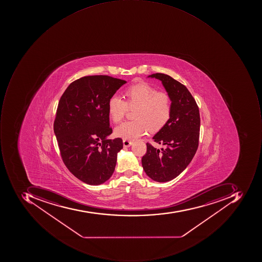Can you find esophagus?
Listing matches in <instances>:
<instances>
[{"instance_id":"34e87169","label":"esophagus","mask_w":262,"mask_h":262,"mask_svg":"<svg viewBox=\"0 0 262 262\" xmlns=\"http://www.w3.org/2000/svg\"><path fill=\"white\" fill-rule=\"evenodd\" d=\"M123 143L124 147H130L133 142H132V141L126 140V139H124V140H123Z\"/></svg>"}]
</instances>
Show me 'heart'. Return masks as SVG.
Here are the masks:
<instances>
[{"mask_svg": "<svg viewBox=\"0 0 262 262\" xmlns=\"http://www.w3.org/2000/svg\"><path fill=\"white\" fill-rule=\"evenodd\" d=\"M127 102L113 95L108 102V113L115 123L121 122L129 108H135V120L124 122L116 127L115 135L126 140H134L147 133L149 127L157 130L164 127L171 113V100L164 92H157L147 82L130 85L125 91Z\"/></svg>", "mask_w": 262, "mask_h": 262, "instance_id": "heart-1", "label": "heart"}]
</instances>
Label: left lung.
Listing matches in <instances>:
<instances>
[{
	"instance_id": "8db88e82",
	"label": "left lung",
	"mask_w": 262,
	"mask_h": 262,
	"mask_svg": "<svg viewBox=\"0 0 262 262\" xmlns=\"http://www.w3.org/2000/svg\"><path fill=\"white\" fill-rule=\"evenodd\" d=\"M148 78L161 81L171 100V113L169 120L152 137L164 148L160 150L146 144L142 168L149 178L164 183L178 177L193 159L199 147L200 114L184 85L165 74H152Z\"/></svg>"
}]
</instances>
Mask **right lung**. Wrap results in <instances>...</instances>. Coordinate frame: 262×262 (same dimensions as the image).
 Instances as JSON below:
<instances>
[{
    "label": "right lung",
    "instance_id": "obj_1",
    "mask_svg": "<svg viewBox=\"0 0 262 262\" xmlns=\"http://www.w3.org/2000/svg\"><path fill=\"white\" fill-rule=\"evenodd\" d=\"M126 81L108 75H90L74 81L59 101L53 130L63 163L81 181L100 185L112 177L120 138L108 139V100Z\"/></svg>",
    "mask_w": 262,
    "mask_h": 262
}]
</instances>
